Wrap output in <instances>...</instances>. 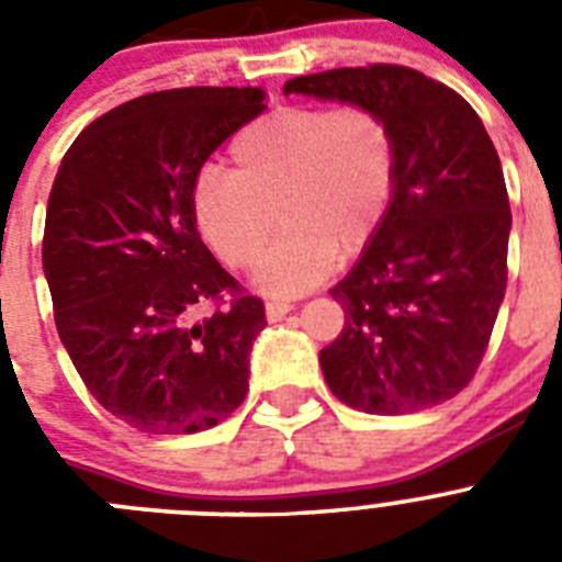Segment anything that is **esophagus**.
Wrapping results in <instances>:
<instances>
[{"label":"esophagus","instance_id":"obj_1","mask_svg":"<svg viewBox=\"0 0 562 562\" xmlns=\"http://www.w3.org/2000/svg\"><path fill=\"white\" fill-rule=\"evenodd\" d=\"M292 310H295V304H292V301H284V297L267 301V317H270V321H281V317Z\"/></svg>","mask_w":562,"mask_h":562}]
</instances>
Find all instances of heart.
Returning a JSON list of instances; mask_svg holds the SVG:
<instances>
[{
	"label": "heart",
	"instance_id": "heart-1",
	"mask_svg": "<svg viewBox=\"0 0 562 562\" xmlns=\"http://www.w3.org/2000/svg\"><path fill=\"white\" fill-rule=\"evenodd\" d=\"M231 168L205 171L191 191V220L233 270H252L278 238L258 286L272 295L324 281L340 256L369 245L396 188L389 121L362 103L284 106L247 123L227 148Z\"/></svg>",
	"mask_w": 562,
	"mask_h": 562
}]
</instances>
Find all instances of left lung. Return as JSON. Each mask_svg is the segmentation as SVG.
<instances>
[{"label": "left lung", "mask_w": 562, "mask_h": 562, "mask_svg": "<svg viewBox=\"0 0 562 562\" xmlns=\"http://www.w3.org/2000/svg\"><path fill=\"white\" fill-rule=\"evenodd\" d=\"M284 92L371 106L396 140L389 213L329 290L346 324L321 349L326 385L380 416L453 400L479 371L506 292L513 211L484 123L456 89L400 64L326 69Z\"/></svg>", "instance_id": "8db88e82"}]
</instances>
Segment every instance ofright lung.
Returning a JSON list of instances; mask_svg holds the SVG:
<instances>
[{
	"label": "right lung",
	"instance_id": "right-lung-1",
	"mask_svg": "<svg viewBox=\"0 0 562 562\" xmlns=\"http://www.w3.org/2000/svg\"><path fill=\"white\" fill-rule=\"evenodd\" d=\"M265 112L261 89L148 92L89 123L64 154L42 261L69 360L103 408L143 434H200L247 396L265 301L202 245L200 168ZM209 315L192 321V310Z\"/></svg>",
	"mask_w": 562,
	"mask_h": 562
}]
</instances>
